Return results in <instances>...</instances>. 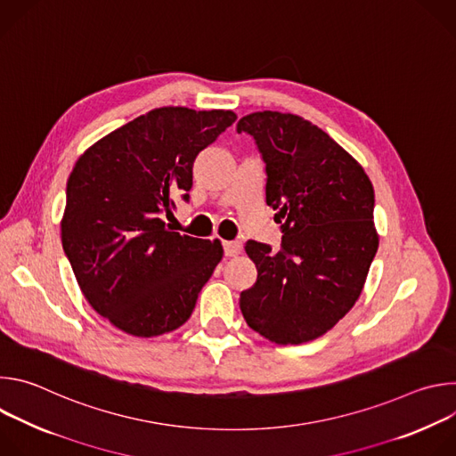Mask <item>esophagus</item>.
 <instances>
[{"mask_svg":"<svg viewBox=\"0 0 456 456\" xmlns=\"http://www.w3.org/2000/svg\"><path fill=\"white\" fill-rule=\"evenodd\" d=\"M241 250H243L241 241H224L225 256H238Z\"/></svg>","mask_w":456,"mask_h":456,"instance_id":"obj_1","label":"esophagus"}]
</instances>
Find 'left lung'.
<instances>
[{
  "label": "left lung",
  "mask_w": 456,
  "mask_h": 456,
  "mask_svg": "<svg viewBox=\"0 0 456 456\" xmlns=\"http://www.w3.org/2000/svg\"><path fill=\"white\" fill-rule=\"evenodd\" d=\"M265 162L267 206L281 224L280 250L248 240L256 283L240 294L248 327L276 345L312 341L346 315L379 247L373 185L321 127L280 111L238 120Z\"/></svg>",
  "instance_id": "obj_1"
}]
</instances>
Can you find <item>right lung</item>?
<instances>
[{
    "label": "right lung",
    "mask_w": 456,
    "mask_h": 456,
    "mask_svg": "<svg viewBox=\"0 0 456 456\" xmlns=\"http://www.w3.org/2000/svg\"><path fill=\"white\" fill-rule=\"evenodd\" d=\"M236 120L232 111L157 108L81 155L67 183L61 240L77 283L118 330L155 338L189 319L224 256L218 240L166 225L189 202L192 162Z\"/></svg>",
    "instance_id": "right-lung-1"
}]
</instances>
